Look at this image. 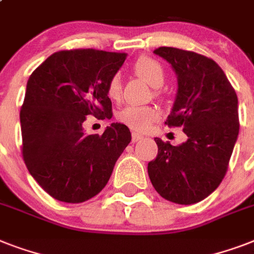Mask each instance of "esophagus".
<instances>
[{
    "label": "esophagus",
    "mask_w": 254,
    "mask_h": 254,
    "mask_svg": "<svg viewBox=\"0 0 254 254\" xmlns=\"http://www.w3.org/2000/svg\"><path fill=\"white\" fill-rule=\"evenodd\" d=\"M142 138H143L142 134H138V133H135V131L131 133V141H133V142H137V141H139V139H142Z\"/></svg>",
    "instance_id": "obj_1"
}]
</instances>
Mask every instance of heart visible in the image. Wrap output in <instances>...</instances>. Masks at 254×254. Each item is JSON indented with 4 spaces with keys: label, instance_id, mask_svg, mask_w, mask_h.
I'll return each mask as SVG.
<instances>
[{
    "label": "heart",
    "instance_id": "heart-1",
    "mask_svg": "<svg viewBox=\"0 0 254 254\" xmlns=\"http://www.w3.org/2000/svg\"><path fill=\"white\" fill-rule=\"evenodd\" d=\"M133 71L138 77L145 80L153 88H158L165 81V69L162 64L153 58H139L135 62ZM107 95L111 100H120L121 97V81L117 75L112 76L107 84ZM159 119V111L155 107L145 105H127L119 113V120L127 127L135 131H145L151 124Z\"/></svg>",
    "mask_w": 254,
    "mask_h": 254
}]
</instances>
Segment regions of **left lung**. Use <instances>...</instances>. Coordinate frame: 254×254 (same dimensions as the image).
<instances>
[{
    "mask_svg": "<svg viewBox=\"0 0 254 254\" xmlns=\"http://www.w3.org/2000/svg\"><path fill=\"white\" fill-rule=\"evenodd\" d=\"M155 55L169 62L178 89L169 127H182L185 142L173 146L154 138L158 154L147 165L155 191L177 204H193L219 187L239 135L236 92L216 62L200 54L159 47Z\"/></svg>",
    "mask_w": 254,
    "mask_h": 254,
    "instance_id": "1",
    "label": "left lung"
}]
</instances>
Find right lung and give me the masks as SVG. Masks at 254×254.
<instances>
[{
	"label": "right lung",
	"mask_w": 254,
	"mask_h": 254,
	"mask_svg": "<svg viewBox=\"0 0 254 254\" xmlns=\"http://www.w3.org/2000/svg\"><path fill=\"white\" fill-rule=\"evenodd\" d=\"M127 54L67 50L49 57L27 80L22 105V155L31 177L64 203H81L105 187L130 130L111 124L101 135L84 133L88 116L112 119L107 84Z\"/></svg>",
	"instance_id": "right-lung-1"
}]
</instances>
